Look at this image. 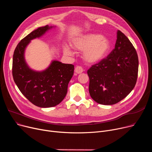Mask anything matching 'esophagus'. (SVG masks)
<instances>
[{"label": "esophagus", "mask_w": 152, "mask_h": 152, "mask_svg": "<svg viewBox=\"0 0 152 152\" xmlns=\"http://www.w3.org/2000/svg\"><path fill=\"white\" fill-rule=\"evenodd\" d=\"M75 73H77V74H81V73H83L84 70H83V68L81 66H77L75 68Z\"/></svg>", "instance_id": "obj_1"}]
</instances>
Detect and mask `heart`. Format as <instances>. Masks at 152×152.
<instances>
[{"label":"heart","mask_w":152,"mask_h":152,"mask_svg":"<svg viewBox=\"0 0 152 152\" xmlns=\"http://www.w3.org/2000/svg\"><path fill=\"white\" fill-rule=\"evenodd\" d=\"M75 49L84 51L83 59L89 63H95L100 61L110 49L108 40L100 34H87L76 37L73 41ZM64 53L72 55L73 53L71 48L65 45L63 47Z\"/></svg>","instance_id":"obj_1"}]
</instances>
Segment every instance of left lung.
<instances>
[{
    "instance_id": "8db88e82",
    "label": "left lung",
    "mask_w": 152,
    "mask_h": 152,
    "mask_svg": "<svg viewBox=\"0 0 152 152\" xmlns=\"http://www.w3.org/2000/svg\"><path fill=\"white\" fill-rule=\"evenodd\" d=\"M138 68L136 50L129 39L118 30L115 49L106 58L87 70L91 97L105 105L120 102L135 87Z\"/></svg>"
}]
</instances>
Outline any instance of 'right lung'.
<instances>
[{"mask_svg":"<svg viewBox=\"0 0 152 152\" xmlns=\"http://www.w3.org/2000/svg\"><path fill=\"white\" fill-rule=\"evenodd\" d=\"M53 28H38L18 43L13 56L12 75L19 90L29 102L41 108L55 107L65 97L68 85L74 73V65L52 61L45 70L31 69L26 62L25 52L31 40L42 36Z\"/></svg>","mask_w":152,"mask_h":152,"instance_id":"obj_1","label":"right lung"}]
</instances>
